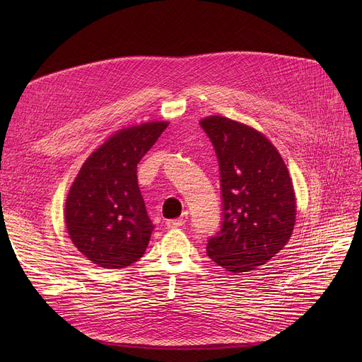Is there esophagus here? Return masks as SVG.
Segmentation results:
<instances>
[{
  "label": "esophagus",
  "mask_w": 362,
  "mask_h": 362,
  "mask_svg": "<svg viewBox=\"0 0 362 362\" xmlns=\"http://www.w3.org/2000/svg\"><path fill=\"white\" fill-rule=\"evenodd\" d=\"M186 221H187V212H185L180 218H177V219H172V221H168V228H172V229H176V228H180V226H183L185 223H186Z\"/></svg>",
  "instance_id": "obj_1"
}]
</instances>
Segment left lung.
Listing matches in <instances>:
<instances>
[{
    "label": "left lung",
    "instance_id": "8db88e82",
    "mask_svg": "<svg viewBox=\"0 0 362 362\" xmlns=\"http://www.w3.org/2000/svg\"><path fill=\"white\" fill-rule=\"evenodd\" d=\"M200 126L211 139L221 170L222 225L209 238L208 256L243 275L265 265L289 240L296 202L288 169L259 132L222 116Z\"/></svg>",
    "mask_w": 362,
    "mask_h": 362
}]
</instances>
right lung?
I'll return each instance as SVG.
<instances>
[{"instance_id":"1","label":"right lung","mask_w":362,"mask_h":362,"mask_svg":"<svg viewBox=\"0 0 362 362\" xmlns=\"http://www.w3.org/2000/svg\"><path fill=\"white\" fill-rule=\"evenodd\" d=\"M168 122L123 129L81 166L66 200L70 239L100 268L120 269L143 256L153 230L137 185V165Z\"/></svg>"}]
</instances>
